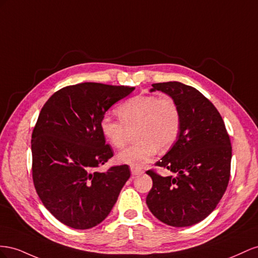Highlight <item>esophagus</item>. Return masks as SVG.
Listing matches in <instances>:
<instances>
[{
    "label": "esophagus",
    "instance_id": "obj_1",
    "mask_svg": "<svg viewBox=\"0 0 258 258\" xmlns=\"http://www.w3.org/2000/svg\"><path fill=\"white\" fill-rule=\"evenodd\" d=\"M131 172L133 176H138V175H142L144 173L141 168H136V167H131Z\"/></svg>",
    "mask_w": 258,
    "mask_h": 258
}]
</instances>
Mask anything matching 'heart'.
Masks as SVG:
<instances>
[{
  "label": "heart",
  "mask_w": 258,
  "mask_h": 258,
  "mask_svg": "<svg viewBox=\"0 0 258 258\" xmlns=\"http://www.w3.org/2000/svg\"><path fill=\"white\" fill-rule=\"evenodd\" d=\"M116 113L120 120L104 115L99 122L101 134L114 148H124L128 131L137 127L135 139L138 143L117 154L121 163L143 166L154 159L160 148H172L179 136L180 110L172 97L137 95L122 102Z\"/></svg>",
  "instance_id": "heart-1"
}]
</instances>
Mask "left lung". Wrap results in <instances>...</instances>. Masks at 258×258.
I'll return each instance as SVG.
<instances>
[{"instance_id":"left-lung-1","label":"left lung","mask_w":258,"mask_h":258,"mask_svg":"<svg viewBox=\"0 0 258 258\" xmlns=\"http://www.w3.org/2000/svg\"><path fill=\"white\" fill-rule=\"evenodd\" d=\"M178 105L181 116L177 142L156 165L175 176L147 171L152 188L146 203L162 223L192 226L207 218L223 198L230 177L231 143L222 115L195 87L180 82L152 84Z\"/></svg>"}]
</instances>
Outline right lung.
Returning <instances> with one entry per match:
<instances>
[{
	"instance_id": "add662e5",
	"label": "right lung",
	"mask_w": 258,
	"mask_h": 258,
	"mask_svg": "<svg viewBox=\"0 0 258 258\" xmlns=\"http://www.w3.org/2000/svg\"><path fill=\"white\" fill-rule=\"evenodd\" d=\"M134 90L85 82L57 91L43 106L32 132V178L44 207L66 226L100 224L130 178L126 164L98 171L113 157L99 122Z\"/></svg>"
}]
</instances>
